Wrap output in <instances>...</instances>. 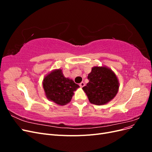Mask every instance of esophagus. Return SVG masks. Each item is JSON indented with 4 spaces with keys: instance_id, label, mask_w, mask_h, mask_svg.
<instances>
[{
    "instance_id": "1",
    "label": "esophagus",
    "mask_w": 152,
    "mask_h": 152,
    "mask_svg": "<svg viewBox=\"0 0 152 152\" xmlns=\"http://www.w3.org/2000/svg\"><path fill=\"white\" fill-rule=\"evenodd\" d=\"M79 86H80V87L82 88V87H83L85 86V83H84V82H82L81 83L79 84Z\"/></svg>"
}]
</instances>
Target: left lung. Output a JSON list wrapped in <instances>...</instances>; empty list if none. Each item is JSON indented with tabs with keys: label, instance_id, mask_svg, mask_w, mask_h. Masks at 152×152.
Listing matches in <instances>:
<instances>
[{
	"label": "left lung",
	"instance_id": "obj_1",
	"mask_svg": "<svg viewBox=\"0 0 152 152\" xmlns=\"http://www.w3.org/2000/svg\"><path fill=\"white\" fill-rule=\"evenodd\" d=\"M87 79L89 82L82 89L91 103L103 105L115 97L119 89V82L112 69L106 66H95L92 68Z\"/></svg>",
	"mask_w": 152,
	"mask_h": 152
}]
</instances>
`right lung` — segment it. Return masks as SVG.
I'll use <instances>...</instances> for the list:
<instances>
[{
    "label": "right lung",
    "instance_id": "add662e5",
    "mask_svg": "<svg viewBox=\"0 0 152 152\" xmlns=\"http://www.w3.org/2000/svg\"><path fill=\"white\" fill-rule=\"evenodd\" d=\"M42 86L48 99L60 106L70 103L74 95L73 92L80 87L72 79L64 76L60 68L55 69L45 75Z\"/></svg>",
    "mask_w": 152,
    "mask_h": 152
}]
</instances>
